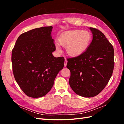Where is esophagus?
<instances>
[{"label": "esophagus", "mask_w": 124, "mask_h": 124, "mask_svg": "<svg viewBox=\"0 0 124 124\" xmlns=\"http://www.w3.org/2000/svg\"><path fill=\"white\" fill-rule=\"evenodd\" d=\"M67 62H67V59H65V62H64V66L65 67H66L67 66Z\"/></svg>", "instance_id": "34e87169"}]
</instances>
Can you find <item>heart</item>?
<instances>
[{
    "label": "heart",
    "mask_w": 124,
    "mask_h": 124,
    "mask_svg": "<svg viewBox=\"0 0 124 124\" xmlns=\"http://www.w3.org/2000/svg\"><path fill=\"white\" fill-rule=\"evenodd\" d=\"M92 40L89 31L82 30H71L62 33L58 39L61 46L66 47L67 54L70 57H76L81 55L87 49ZM58 52L60 51L58 44L56 46Z\"/></svg>",
    "instance_id": "b5f03b06"
}]
</instances>
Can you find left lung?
<instances>
[{
	"mask_svg": "<svg viewBox=\"0 0 124 124\" xmlns=\"http://www.w3.org/2000/svg\"><path fill=\"white\" fill-rule=\"evenodd\" d=\"M93 40L86 51L78 57L67 59L70 71L69 85L77 95L93 97L106 87L113 73L114 52L103 33L90 27Z\"/></svg>",
	"mask_w": 124,
	"mask_h": 124,
	"instance_id": "left-lung-1",
	"label": "left lung"
}]
</instances>
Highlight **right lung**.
I'll use <instances>...</instances> for the list:
<instances>
[{
	"instance_id": "obj_1",
	"label": "right lung",
	"mask_w": 124,
	"mask_h": 124,
	"mask_svg": "<svg viewBox=\"0 0 124 124\" xmlns=\"http://www.w3.org/2000/svg\"><path fill=\"white\" fill-rule=\"evenodd\" d=\"M52 26L31 30L17 38L11 61L16 81L25 94L32 98L43 97L50 91L65 59L55 57Z\"/></svg>"
}]
</instances>
